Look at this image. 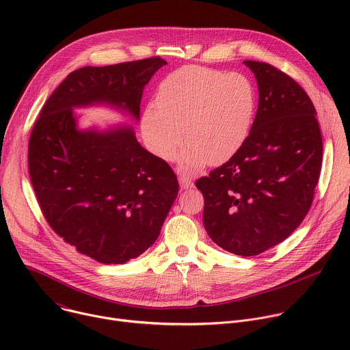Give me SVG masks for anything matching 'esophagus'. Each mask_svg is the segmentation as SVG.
Segmentation results:
<instances>
[{"label": "esophagus", "mask_w": 350, "mask_h": 350, "mask_svg": "<svg viewBox=\"0 0 350 350\" xmlns=\"http://www.w3.org/2000/svg\"><path fill=\"white\" fill-rule=\"evenodd\" d=\"M178 181H180V185H181V188H191L192 185H193V181L189 178V177H187V176H180L178 177Z\"/></svg>", "instance_id": "34e87169"}]
</instances>
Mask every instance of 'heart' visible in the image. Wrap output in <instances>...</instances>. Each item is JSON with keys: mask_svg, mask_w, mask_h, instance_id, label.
Here are the masks:
<instances>
[{"mask_svg": "<svg viewBox=\"0 0 350 350\" xmlns=\"http://www.w3.org/2000/svg\"><path fill=\"white\" fill-rule=\"evenodd\" d=\"M157 105L141 118L142 137L151 151L173 161L184 138L178 162L183 172H196L206 163L230 161L251 131L256 112V91L242 73L183 66L158 85Z\"/></svg>", "mask_w": 350, "mask_h": 350, "instance_id": "heart-1", "label": "heart"}]
</instances>
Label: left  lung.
I'll list each match as a JSON object with an SVG mask.
<instances>
[{"instance_id":"left-lung-1","label":"left lung","mask_w":350,"mask_h":350,"mask_svg":"<svg viewBox=\"0 0 350 350\" xmlns=\"http://www.w3.org/2000/svg\"><path fill=\"white\" fill-rule=\"evenodd\" d=\"M255 73L259 105L239 151L195 185L215 243L255 256L288 238L306 217L320 178L323 139L316 108L292 77L266 62Z\"/></svg>"}]
</instances>
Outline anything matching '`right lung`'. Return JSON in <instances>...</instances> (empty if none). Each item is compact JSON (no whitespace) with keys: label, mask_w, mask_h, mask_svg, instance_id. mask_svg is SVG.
Listing matches in <instances>:
<instances>
[{"label":"right lung","mask_w":350,"mask_h":350,"mask_svg":"<svg viewBox=\"0 0 350 350\" xmlns=\"http://www.w3.org/2000/svg\"><path fill=\"white\" fill-rule=\"evenodd\" d=\"M166 64L152 57L77 69L33 126L27 162L42 216L79 254L99 263L123 265L157 241L178 181L130 127L79 131L72 108L107 103L139 119L144 87Z\"/></svg>","instance_id":"add662e5"}]
</instances>
